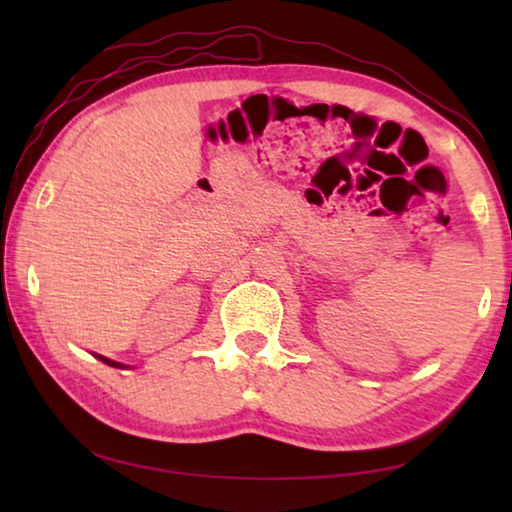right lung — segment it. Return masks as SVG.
Segmentation results:
<instances>
[{"label": "right lung", "mask_w": 512, "mask_h": 512, "mask_svg": "<svg viewBox=\"0 0 512 512\" xmlns=\"http://www.w3.org/2000/svg\"><path fill=\"white\" fill-rule=\"evenodd\" d=\"M94 357H97V359L103 361V363H108V366H112V368H128V366H124V363L112 361V359H108V357H101V354H94Z\"/></svg>", "instance_id": "1"}]
</instances>
